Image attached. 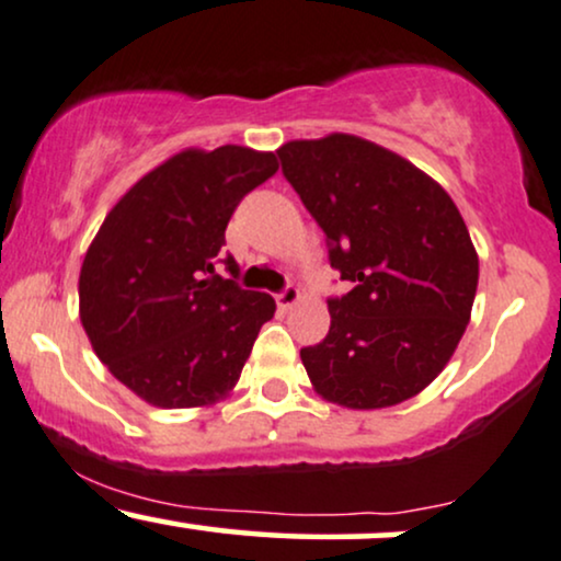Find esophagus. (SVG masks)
I'll return each mask as SVG.
<instances>
[{"label":"esophagus","instance_id":"1","mask_svg":"<svg viewBox=\"0 0 561 561\" xmlns=\"http://www.w3.org/2000/svg\"><path fill=\"white\" fill-rule=\"evenodd\" d=\"M299 299H301L299 288H294V286H286V288H283V291L275 294V301H278V307H280V309L294 307L296 301H299Z\"/></svg>","mask_w":561,"mask_h":561}]
</instances>
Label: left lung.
<instances>
[{"label":"left lung","mask_w":561,"mask_h":561,"mask_svg":"<svg viewBox=\"0 0 561 561\" xmlns=\"http://www.w3.org/2000/svg\"><path fill=\"white\" fill-rule=\"evenodd\" d=\"M280 170L322 228L352 291L331 296V331L301 348L322 399L380 410L431 383L462 339L478 254L451 196L365 138L288 141Z\"/></svg>","instance_id":"obj_1"}]
</instances>
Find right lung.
<instances>
[{
    "label": "right lung",
    "mask_w": 561,
    "mask_h": 561,
    "mask_svg": "<svg viewBox=\"0 0 561 561\" xmlns=\"http://www.w3.org/2000/svg\"><path fill=\"white\" fill-rule=\"evenodd\" d=\"M275 170L270 151L188 149L104 217L78 280L81 322L96 357L149 404H213L236 386L273 318V296L233 280L239 265L222 243L243 196ZM217 261L228 279L214 273Z\"/></svg>",
    "instance_id": "right-lung-1"
}]
</instances>
